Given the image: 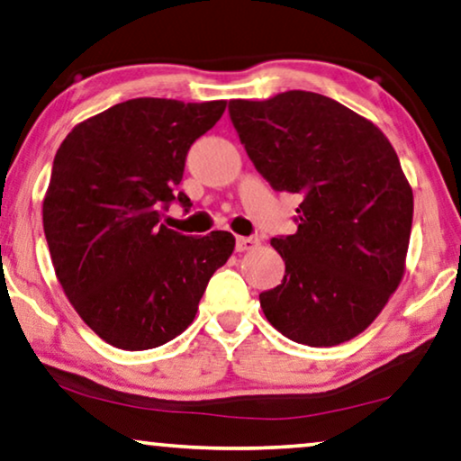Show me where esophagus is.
<instances>
[{"label": "esophagus", "mask_w": 461, "mask_h": 461, "mask_svg": "<svg viewBox=\"0 0 461 461\" xmlns=\"http://www.w3.org/2000/svg\"><path fill=\"white\" fill-rule=\"evenodd\" d=\"M258 246L257 238H246V236H238L236 238V250L238 252H249L254 250Z\"/></svg>", "instance_id": "esophagus-1"}]
</instances>
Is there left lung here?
Returning <instances> with one entry per match:
<instances>
[{
  "instance_id": "obj_1",
  "label": "left lung",
  "mask_w": 461,
  "mask_h": 461,
  "mask_svg": "<svg viewBox=\"0 0 461 461\" xmlns=\"http://www.w3.org/2000/svg\"><path fill=\"white\" fill-rule=\"evenodd\" d=\"M230 118L260 176L300 194L298 231L273 238L281 285L258 296L287 339L331 348L360 335L402 284L414 194L373 122L308 91L230 101Z\"/></svg>"
}]
</instances>
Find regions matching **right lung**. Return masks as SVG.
Returning <instances> with one entry per match:
<instances>
[{
    "label": "right lung",
    "mask_w": 461,
    "mask_h": 461,
    "mask_svg": "<svg viewBox=\"0 0 461 461\" xmlns=\"http://www.w3.org/2000/svg\"><path fill=\"white\" fill-rule=\"evenodd\" d=\"M228 101L140 97L80 122L59 144L43 198V230L61 290L109 346L140 352L177 338L236 238L182 236L161 223L190 144Z\"/></svg>",
    "instance_id": "obj_1"
}]
</instances>
